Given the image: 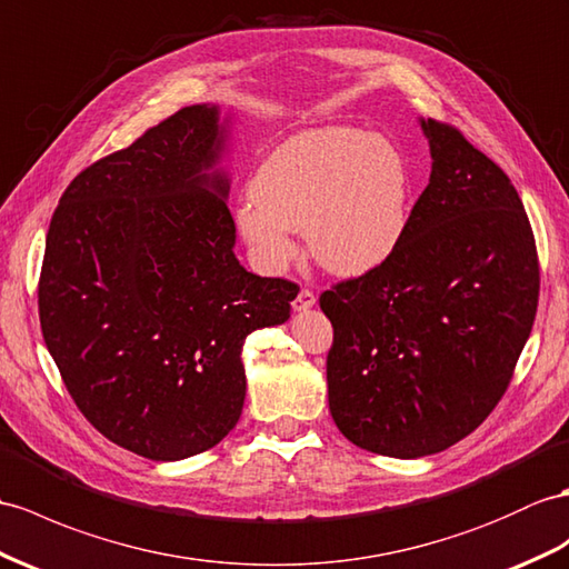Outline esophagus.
Here are the masks:
<instances>
[{
	"label": "esophagus",
	"instance_id": "esophagus-1",
	"mask_svg": "<svg viewBox=\"0 0 569 569\" xmlns=\"http://www.w3.org/2000/svg\"><path fill=\"white\" fill-rule=\"evenodd\" d=\"M316 307V295L311 292V289H299L297 299L292 301V309L295 311H309Z\"/></svg>",
	"mask_w": 569,
	"mask_h": 569
}]
</instances>
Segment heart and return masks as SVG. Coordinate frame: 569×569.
Returning <instances> with one entry per match:
<instances>
[{
    "instance_id": "heart-1",
    "label": "heart",
    "mask_w": 569,
    "mask_h": 569,
    "mask_svg": "<svg viewBox=\"0 0 569 569\" xmlns=\"http://www.w3.org/2000/svg\"><path fill=\"white\" fill-rule=\"evenodd\" d=\"M410 171L389 137L318 128L289 137L262 159L237 227L256 266L280 274L307 229L313 258L336 274L377 270L408 229Z\"/></svg>"
}]
</instances>
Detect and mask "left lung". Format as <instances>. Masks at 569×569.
Instances as JSON below:
<instances>
[{
  "instance_id": "left-lung-1",
  "label": "left lung",
  "mask_w": 569,
  "mask_h": 569,
  "mask_svg": "<svg viewBox=\"0 0 569 569\" xmlns=\"http://www.w3.org/2000/svg\"><path fill=\"white\" fill-rule=\"evenodd\" d=\"M432 173L391 258L321 295L332 323L328 406L359 449L439 453L505 396L531 336L538 256L507 173L420 118Z\"/></svg>"
}]
</instances>
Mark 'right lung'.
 <instances>
[{
	"label": "right lung",
	"mask_w": 569,
	"mask_h": 569,
	"mask_svg": "<svg viewBox=\"0 0 569 569\" xmlns=\"http://www.w3.org/2000/svg\"><path fill=\"white\" fill-rule=\"evenodd\" d=\"M229 124L219 106L180 108L81 171L48 229V350L84 418L151 461L188 459L237 427L243 340L284 323L299 292L233 253Z\"/></svg>",
	"instance_id": "right-lung-1"
}]
</instances>
